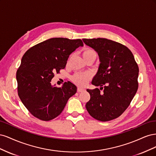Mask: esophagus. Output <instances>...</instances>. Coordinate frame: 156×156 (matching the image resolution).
I'll return each mask as SVG.
<instances>
[{
  "mask_svg": "<svg viewBox=\"0 0 156 156\" xmlns=\"http://www.w3.org/2000/svg\"><path fill=\"white\" fill-rule=\"evenodd\" d=\"M84 90V89L83 88H81V87H78L77 88V92H83Z\"/></svg>",
  "mask_w": 156,
  "mask_h": 156,
  "instance_id": "1",
  "label": "esophagus"
}]
</instances>
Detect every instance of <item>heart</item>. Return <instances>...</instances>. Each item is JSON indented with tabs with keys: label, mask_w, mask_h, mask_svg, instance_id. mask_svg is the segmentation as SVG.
I'll use <instances>...</instances> for the list:
<instances>
[{
	"label": "heart",
	"mask_w": 156,
	"mask_h": 156,
	"mask_svg": "<svg viewBox=\"0 0 156 156\" xmlns=\"http://www.w3.org/2000/svg\"><path fill=\"white\" fill-rule=\"evenodd\" d=\"M83 56L84 59L90 57L96 58V52L92 49L86 48L83 51ZM91 78V74L89 72H81L76 73L72 76V81L78 85L83 86L85 84L88 80Z\"/></svg>",
	"instance_id": "b5f03b06"
}]
</instances>
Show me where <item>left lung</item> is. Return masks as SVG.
<instances>
[{
	"instance_id": "left-lung-1",
	"label": "left lung",
	"mask_w": 156,
	"mask_h": 156,
	"mask_svg": "<svg viewBox=\"0 0 156 156\" xmlns=\"http://www.w3.org/2000/svg\"><path fill=\"white\" fill-rule=\"evenodd\" d=\"M83 40L98 54L100 64L92 84L103 90L102 93L99 88L87 90L90 95L87 110L99 121L115 119L129 107L137 91L138 65L131 51L120 43L106 38Z\"/></svg>"
}]
</instances>
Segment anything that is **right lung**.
Listing matches in <instances>:
<instances>
[{"label": "right lung", "instance_id": "add662e5", "mask_svg": "<svg viewBox=\"0 0 156 156\" xmlns=\"http://www.w3.org/2000/svg\"><path fill=\"white\" fill-rule=\"evenodd\" d=\"M80 46H83L80 39L53 37L32 47L23 55L16 73L18 95L37 119L49 121L57 117L76 93L77 87L70 81L59 88L52 86L51 81Z\"/></svg>", "mask_w": 156, "mask_h": 156}]
</instances>
